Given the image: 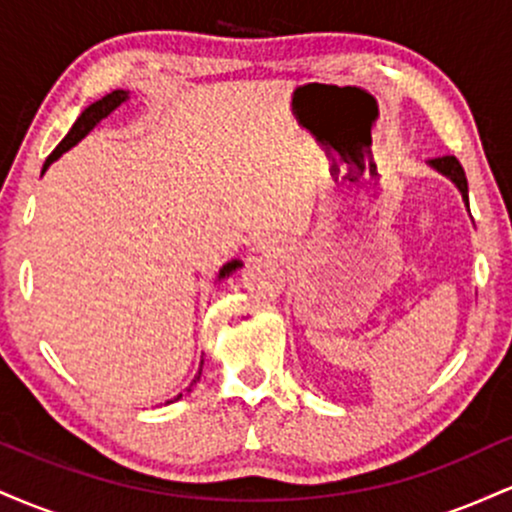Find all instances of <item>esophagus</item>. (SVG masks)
I'll return each instance as SVG.
<instances>
[{
  "instance_id": "1",
  "label": "esophagus",
  "mask_w": 512,
  "mask_h": 512,
  "mask_svg": "<svg viewBox=\"0 0 512 512\" xmlns=\"http://www.w3.org/2000/svg\"><path fill=\"white\" fill-rule=\"evenodd\" d=\"M262 250H264V252H274V245L269 243V240H264V243H262Z\"/></svg>"
}]
</instances>
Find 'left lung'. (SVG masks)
Here are the masks:
<instances>
[{"label":"left lung","mask_w":512,"mask_h":512,"mask_svg":"<svg viewBox=\"0 0 512 512\" xmlns=\"http://www.w3.org/2000/svg\"><path fill=\"white\" fill-rule=\"evenodd\" d=\"M431 166L436 168V170H440V173H443V175H448V178L455 182L457 187H460L464 204H467V207H469L467 175H464V168L460 166V161H457L455 156H440V158H431Z\"/></svg>","instance_id":"8db88e82"}]
</instances>
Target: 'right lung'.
<instances>
[{"instance_id": "add662e5", "label": "right lung", "mask_w": 512, "mask_h": 512, "mask_svg": "<svg viewBox=\"0 0 512 512\" xmlns=\"http://www.w3.org/2000/svg\"><path fill=\"white\" fill-rule=\"evenodd\" d=\"M122 101H127V93H125V91H113V93H108V96H103L101 101H96V103L88 105V108L84 110V113L79 115V120L74 122L72 129H69L67 137H64L62 142L57 144V149L52 151V154L48 156V161H45V166H43V173H45V170H48V166H50L52 161H57V158H60V156L64 154V151H69L76 142H81V139H84L86 134L91 132V129L96 127L98 122L103 120V117H108L110 113H113V110H115L117 105H120ZM238 267H240V262H238V260L228 262L226 267H223L221 272H219V279H226V276L231 274V272H236ZM202 363H204V361H202ZM202 363H199V370H197L195 380H192V385H195L197 380H199V375H202ZM192 385H190V387H192ZM180 397H182V395H178L175 399H180Z\"/></svg>"}]
</instances>
